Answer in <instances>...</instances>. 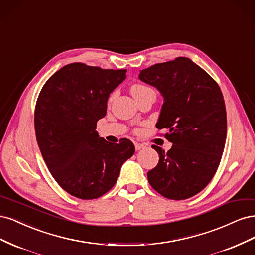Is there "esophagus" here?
<instances>
[{
	"label": "esophagus",
	"mask_w": 255,
	"mask_h": 255,
	"mask_svg": "<svg viewBox=\"0 0 255 255\" xmlns=\"http://www.w3.org/2000/svg\"><path fill=\"white\" fill-rule=\"evenodd\" d=\"M145 148V145L142 144V143H138V142H135V149L136 151H139V150H142Z\"/></svg>",
	"instance_id": "34e87169"
}]
</instances>
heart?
<instances>
[{"label": "heart", "instance_id": "1", "mask_svg": "<svg viewBox=\"0 0 255 255\" xmlns=\"http://www.w3.org/2000/svg\"><path fill=\"white\" fill-rule=\"evenodd\" d=\"M146 89H149V87L143 86V85H141V84H135V85H133L132 88H130V91H132V95L135 97L137 95L141 94L142 91H144Z\"/></svg>", "mask_w": 255, "mask_h": 255}]
</instances>
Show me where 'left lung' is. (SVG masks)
I'll list each match as a JSON object with an SVG mask.
<instances>
[{
  "label": "left lung",
  "mask_w": 255,
  "mask_h": 255,
  "mask_svg": "<svg viewBox=\"0 0 255 255\" xmlns=\"http://www.w3.org/2000/svg\"><path fill=\"white\" fill-rule=\"evenodd\" d=\"M139 80L163 96L156 128L167 129L172 142L168 152L152 145L159 160L148 181L168 199L195 196L213 179L225 149L227 113L218 84L187 57L143 69Z\"/></svg>",
  "instance_id": "8db88e82"
}]
</instances>
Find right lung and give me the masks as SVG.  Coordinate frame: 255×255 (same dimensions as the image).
I'll return each mask as SVG.
<instances>
[{
	"label": "right lung",
	"instance_id": "right-lung-1",
	"mask_svg": "<svg viewBox=\"0 0 255 255\" xmlns=\"http://www.w3.org/2000/svg\"><path fill=\"white\" fill-rule=\"evenodd\" d=\"M126 72L73 63L54 73L38 97L34 122L42 157L60 187L76 198L106 194L135 152L127 138L113 143L96 130Z\"/></svg>",
	"mask_w": 255,
	"mask_h": 255
}]
</instances>
